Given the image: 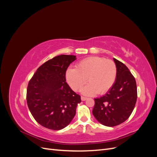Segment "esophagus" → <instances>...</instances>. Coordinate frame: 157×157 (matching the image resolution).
Instances as JSON below:
<instances>
[{
  "label": "esophagus",
  "instance_id": "obj_1",
  "mask_svg": "<svg viewBox=\"0 0 157 157\" xmlns=\"http://www.w3.org/2000/svg\"><path fill=\"white\" fill-rule=\"evenodd\" d=\"M86 99H87V98H86V97H83V96L81 97V100L82 101H85V100H86Z\"/></svg>",
  "mask_w": 157,
  "mask_h": 157
}]
</instances>
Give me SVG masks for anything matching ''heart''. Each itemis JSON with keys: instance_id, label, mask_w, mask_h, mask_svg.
Instances as JSON below:
<instances>
[{"instance_id": "obj_1", "label": "heart", "mask_w": 157, "mask_h": 157, "mask_svg": "<svg viewBox=\"0 0 157 157\" xmlns=\"http://www.w3.org/2000/svg\"><path fill=\"white\" fill-rule=\"evenodd\" d=\"M117 74V66L113 61L93 56L80 61L76 69H68L65 77L69 86L75 91L81 89L88 78L89 83L82 90V93L90 96L98 92L99 94L107 92L115 83Z\"/></svg>"}]
</instances>
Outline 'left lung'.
I'll return each mask as SVG.
<instances>
[{
	"label": "left lung",
	"instance_id": "left-lung-1",
	"mask_svg": "<svg viewBox=\"0 0 157 157\" xmlns=\"http://www.w3.org/2000/svg\"><path fill=\"white\" fill-rule=\"evenodd\" d=\"M117 69L113 87L105 95L94 99L92 113L101 124L113 127L126 121L134 110L137 101V86L126 66L113 58Z\"/></svg>",
	"mask_w": 157,
	"mask_h": 157
}]
</instances>
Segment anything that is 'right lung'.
Wrapping results in <instances>:
<instances>
[{
  "instance_id": "right-lung-1",
  "label": "right lung",
  "mask_w": 157,
  "mask_h": 157,
  "mask_svg": "<svg viewBox=\"0 0 157 157\" xmlns=\"http://www.w3.org/2000/svg\"><path fill=\"white\" fill-rule=\"evenodd\" d=\"M75 56L60 55L42 64L28 84L27 103L35 121L48 129L59 130L73 120L80 96L66 82L65 73Z\"/></svg>"
}]
</instances>
